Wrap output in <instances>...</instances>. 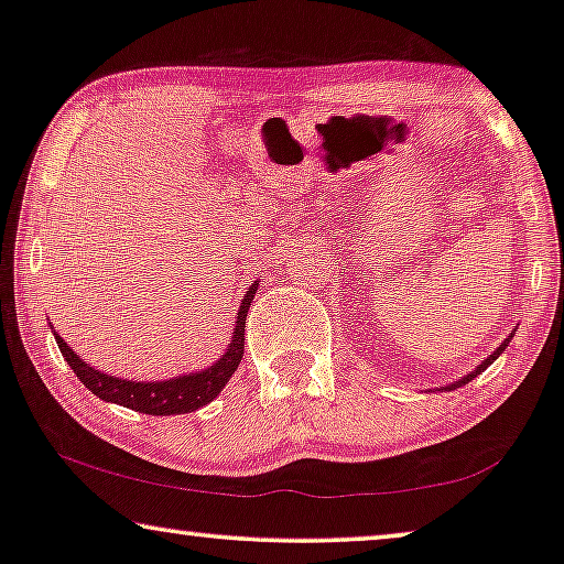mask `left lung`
Instances as JSON below:
<instances>
[{
    "mask_svg": "<svg viewBox=\"0 0 564 564\" xmlns=\"http://www.w3.org/2000/svg\"><path fill=\"white\" fill-rule=\"evenodd\" d=\"M509 339H511V336H509ZM509 339H507V341H503V344H499V349H497V351H494V355H489V357H486V359H484V362H481V365H478V367L474 369V372H470V375H466V377H460V380H458V382H451V384H448V388H443V390H456V388H464V384H468L470 380H474V377H476V375H481V372H484V369H486V367H489V365L494 362V359H497V357L501 355V351L509 347Z\"/></svg>",
    "mask_w": 564,
    "mask_h": 564,
    "instance_id": "1",
    "label": "left lung"
}]
</instances>
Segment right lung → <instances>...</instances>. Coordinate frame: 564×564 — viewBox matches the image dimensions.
Instances as JSON below:
<instances>
[{
	"label": "right lung",
	"instance_id": "add662e5",
	"mask_svg": "<svg viewBox=\"0 0 564 564\" xmlns=\"http://www.w3.org/2000/svg\"><path fill=\"white\" fill-rule=\"evenodd\" d=\"M258 291V281L250 285L242 296V304L238 308V316H235V332L232 341L225 355L217 359L213 367L202 369V372H189L180 375L174 380H162V382H133L123 380V377H111L98 372L96 367L83 362V359L75 355V351L67 347L65 339L55 332V341L61 347L65 362L70 365L75 377L86 384V388L96 394V398L106 402H116V405L131 408L137 413L147 415H182L192 413L207 402H213L217 394L223 392L225 384L230 382L235 369H238L242 359V349H246V316L248 308L253 304V293Z\"/></svg>",
	"mask_w": 564,
	"mask_h": 564
}]
</instances>
